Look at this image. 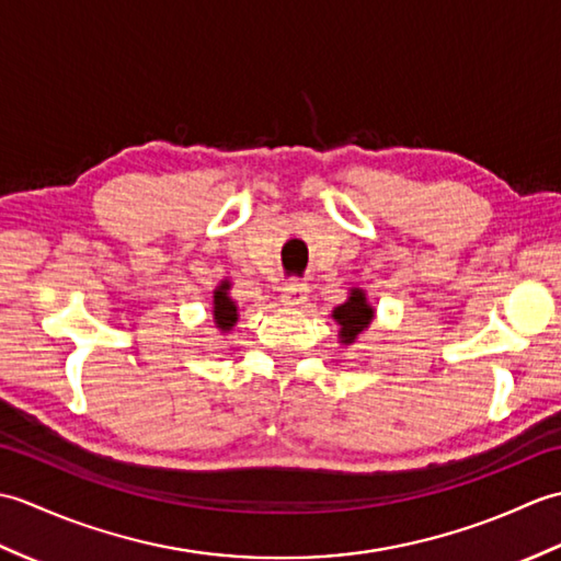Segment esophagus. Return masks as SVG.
Wrapping results in <instances>:
<instances>
[{
    "label": "esophagus",
    "instance_id": "obj_1",
    "mask_svg": "<svg viewBox=\"0 0 561 561\" xmlns=\"http://www.w3.org/2000/svg\"><path fill=\"white\" fill-rule=\"evenodd\" d=\"M306 294H308V284L301 279H289L284 284L282 289V304L287 306H299L306 301Z\"/></svg>",
    "mask_w": 561,
    "mask_h": 561
}]
</instances>
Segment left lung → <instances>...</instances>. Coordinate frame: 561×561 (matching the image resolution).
Returning a JSON list of instances; mask_svg holds the SVG:
<instances>
[{
	"instance_id": "1",
	"label": "left lung",
	"mask_w": 561,
	"mask_h": 561,
	"mask_svg": "<svg viewBox=\"0 0 561 561\" xmlns=\"http://www.w3.org/2000/svg\"><path fill=\"white\" fill-rule=\"evenodd\" d=\"M335 320L342 325L340 335L344 344H352L356 340V335H362V332L368 328L374 318V308L366 304V296L362 291H352L350 301L342 304L335 308Z\"/></svg>"
}]
</instances>
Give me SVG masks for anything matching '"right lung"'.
I'll use <instances>...</instances> for the list:
<instances>
[{
  "label": "right lung",
  "instance_id": "right-lung-1",
  "mask_svg": "<svg viewBox=\"0 0 561 561\" xmlns=\"http://www.w3.org/2000/svg\"><path fill=\"white\" fill-rule=\"evenodd\" d=\"M236 311V304L229 299V282H224L221 287L214 291V323L221 330H231L238 320Z\"/></svg>",
  "mask_w": 561,
  "mask_h": 561
}]
</instances>
